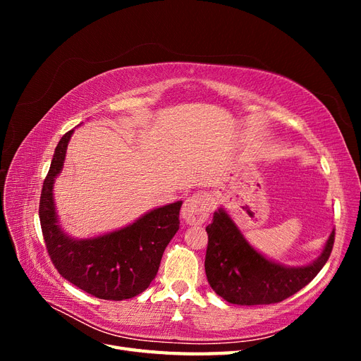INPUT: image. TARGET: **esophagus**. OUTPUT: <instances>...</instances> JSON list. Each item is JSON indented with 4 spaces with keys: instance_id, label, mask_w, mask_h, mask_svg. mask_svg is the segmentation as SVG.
<instances>
[{
    "instance_id": "obj_1",
    "label": "esophagus",
    "mask_w": 361,
    "mask_h": 361,
    "mask_svg": "<svg viewBox=\"0 0 361 361\" xmlns=\"http://www.w3.org/2000/svg\"><path fill=\"white\" fill-rule=\"evenodd\" d=\"M212 209L211 199L206 194H194L182 206V218L187 224H203Z\"/></svg>"
}]
</instances>
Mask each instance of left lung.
I'll return each mask as SVG.
<instances>
[{"label": "left lung", "instance_id": "left-lung-1", "mask_svg": "<svg viewBox=\"0 0 361 361\" xmlns=\"http://www.w3.org/2000/svg\"><path fill=\"white\" fill-rule=\"evenodd\" d=\"M206 232L204 271L207 281L223 300L239 305L274 304L297 293L318 276L334 244L333 231L321 256L312 264L286 267L251 247L223 207L214 212L212 223L206 227Z\"/></svg>", "mask_w": 361, "mask_h": 361}]
</instances>
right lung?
<instances>
[{"label": "right lung", "mask_w": 361, "mask_h": 361, "mask_svg": "<svg viewBox=\"0 0 361 361\" xmlns=\"http://www.w3.org/2000/svg\"><path fill=\"white\" fill-rule=\"evenodd\" d=\"M72 134L73 129L59 141L40 194L39 216L49 257L64 279L96 298H133L155 279L164 250L179 231L182 202L155 207L110 233L85 239L69 236L59 223L52 191Z\"/></svg>", "instance_id": "add662e5"}]
</instances>
